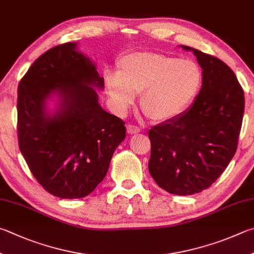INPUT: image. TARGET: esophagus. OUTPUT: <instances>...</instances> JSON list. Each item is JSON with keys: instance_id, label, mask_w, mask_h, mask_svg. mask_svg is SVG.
I'll return each mask as SVG.
<instances>
[{"instance_id": "obj_1", "label": "esophagus", "mask_w": 254, "mask_h": 254, "mask_svg": "<svg viewBox=\"0 0 254 254\" xmlns=\"http://www.w3.org/2000/svg\"><path fill=\"white\" fill-rule=\"evenodd\" d=\"M127 130L128 134H136V133H140V127H135V126H132V124H128L127 127Z\"/></svg>"}]
</instances>
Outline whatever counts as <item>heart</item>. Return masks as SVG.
<instances>
[{"label":"heart","instance_id":"1","mask_svg":"<svg viewBox=\"0 0 254 254\" xmlns=\"http://www.w3.org/2000/svg\"><path fill=\"white\" fill-rule=\"evenodd\" d=\"M202 73L190 60L154 52H134L118 61L117 74L105 77L118 113H124L140 93V108L152 121L177 115L199 90Z\"/></svg>","mask_w":254,"mask_h":254}]
</instances>
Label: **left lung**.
<instances>
[{
  "instance_id": "1",
  "label": "left lung",
  "mask_w": 254,
  "mask_h": 254,
  "mask_svg": "<svg viewBox=\"0 0 254 254\" xmlns=\"http://www.w3.org/2000/svg\"><path fill=\"white\" fill-rule=\"evenodd\" d=\"M191 51L202 68V86L186 111L149 131V172L171 194L191 195L215 182L232 160L244 112L234 72L218 58Z\"/></svg>"
}]
</instances>
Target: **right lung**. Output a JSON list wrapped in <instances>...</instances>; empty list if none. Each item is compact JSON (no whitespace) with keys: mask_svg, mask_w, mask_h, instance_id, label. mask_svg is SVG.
Here are the masks:
<instances>
[{"mask_svg":"<svg viewBox=\"0 0 254 254\" xmlns=\"http://www.w3.org/2000/svg\"><path fill=\"white\" fill-rule=\"evenodd\" d=\"M103 89L95 63L75 42L47 51L20 81L18 146L32 174L51 194L89 195L126 139L124 122L99 103L96 90Z\"/></svg>","mask_w":254,"mask_h":254,"instance_id":"1","label":"right lung"}]
</instances>
